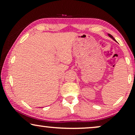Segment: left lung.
<instances>
[{"mask_svg": "<svg viewBox=\"0 0 135 135\" xmlns=\"http://www.w3.org/2000/svg\"><path fill=\"white\" fill-rule=\"evenodd\" d=\"M108 36H109L110 37H111V38H112L113 40H114V41H115V38H114V37H113V36H112V35H111L110 34H108Z\"/></svg>", "mask_w": 135, "mask_h": 135, "instance_id": "obj_1", "label": "left lung"}]
</instances>
